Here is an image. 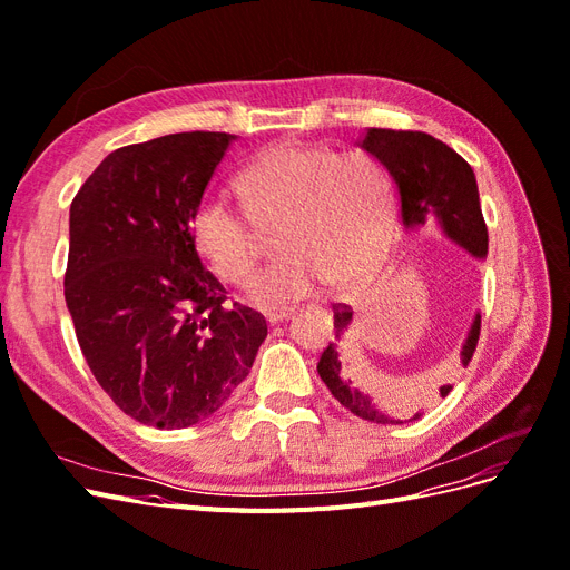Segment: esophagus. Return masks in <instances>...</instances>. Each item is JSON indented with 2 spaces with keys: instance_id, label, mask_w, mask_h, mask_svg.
<instances>
[{
  "instance_id": "1",
  "label": "esophagus",
  "mask_w": 570,
  "mask_h": 570,
  "mask_svg": "<svg viewBox=\"0 0 570 570\" xmlns=\"http://www.w3.org/2000/svg\"><path fill=\"white\" fill-rule=\"evenodd\" d=\"M264 316H266V321H268L271 325H275V323L287 321V318L292 316V312H268V314H264Z\"/></svg>"
}]
</instances>
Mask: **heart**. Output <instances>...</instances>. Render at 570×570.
I'll use <instances>...</instances> for the list:
<instances>
[{"mask_svg":"<svg viewBox=\"0 0 570 570\" xmlns=\"http://www.w3.org/2000/svg\"><path fill=\"white\" fill-rule=\"evenodd\" d=\"M239 189L249 214L209 193L189 218V237L216 278L245 285L262 254L250 220L262 228L281 223L275 245L283 256L249 287L258 306L306 299L333 281L354 285L385 256L394 226L392 178L368 151L275 145L239 176Z\"/></svg>","mask_w":570,"mask_h":570,"instance_id":"obj_1","label":"heart"}]
</instances>
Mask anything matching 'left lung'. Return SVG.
<instances>
[{
    "mask_svg": "<svg viewBox=\"0 0 570 570\" xmlns=\"http://www.w3.org/2000/svg\"><path fill=\"white\" fill-rule=\"evenodd\" d=\"M358 145L387 168L406 230H419L428 220L435 218L452 243L475 258H485L488 226L480 212L475 174L452 147H446L428 132L387 128H368ZM333 312L337 344L331 342L321 354V381L354 416L371 423H402L400 419H390L381 409H375L371 396L358 385V371L352 368L350 344L344 340L350 333L354 312L347 304H335ZM478 337L480 314H475L469 337L461 347L463 366H469L473 358ZM450 392L452 385L440 387L442 396ZM413 419H419V413Z\"/></svg>",
    "mask_w": 570,
    "mask_h": 570,
    "instance_id": "8db88e82",
    "label": "left lung"
}]
</instances>
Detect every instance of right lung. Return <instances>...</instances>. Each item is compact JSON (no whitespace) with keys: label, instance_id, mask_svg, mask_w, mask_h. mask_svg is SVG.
<instances>
[{"label":"right lung","instance_id":"obj_1","mask_svg":"<svg viewBox=\"0 0 570 570\" xmlns=\"http://www.w3.org/2000/svg\"><path fill=\"white\" fill-rule=\"evenodd\" d=\"M233 140L195 130L120 147L71 204L63 295L78 344L101 390L145 425L209 419L268 333L258 312L226 306L189 237Z\"/></svg>","mask_w":570,"mask_h":570}]
</instances>
